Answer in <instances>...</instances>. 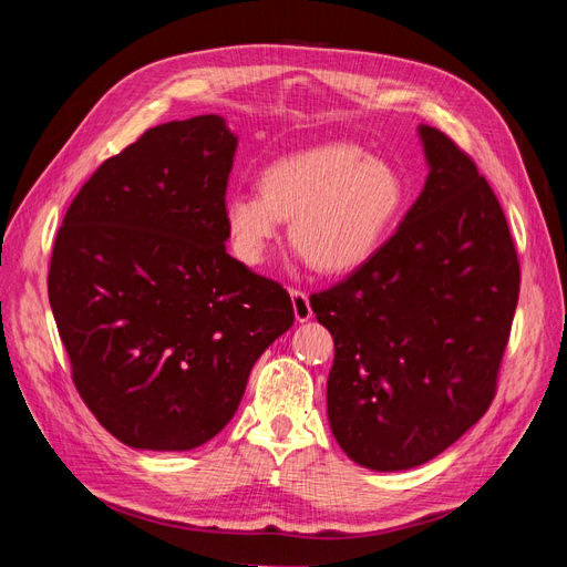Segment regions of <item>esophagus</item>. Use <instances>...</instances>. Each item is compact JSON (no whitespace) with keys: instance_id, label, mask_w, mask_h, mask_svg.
I'll return each mask as SVG.
<instances>
[{"instance_id":"obj_1","label":"esophagus","mask_w":567,"mask_h":567,"mask_svg":"<svg viewBox=\"0 0 567 567\" xmlns=\"http://www.w3.org/2000/svg\"><path fill=\"white\" fill-rule=\"evenodd\" d=\"M290 300H293V312H296V319H298L300 323L312 317L310 298H307L305 290H290Z\"/></svg>"}]
</instances>
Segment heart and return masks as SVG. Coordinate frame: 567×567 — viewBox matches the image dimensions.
I'll use <instances>...</instances> for the list:
<instances>
[{
    "label": "heart",
    "mask_w": 567,
    "mask_h": 567,
    "mask_svg": "<svg viewBox=\"0 0 567 567\" xmlns=\"http://www.w3.org/2000/svg\"><path fill=\"white\" fill-rule=\"evenodd\" d=\"M260 194H231L225 225L234 252L262 265L290 219V244L321 274H348L369 262L398 225L406 186L392 163L350 142H329L269 163Z\"/></svg>",
    "instance_id": "1"
}]
</instances>
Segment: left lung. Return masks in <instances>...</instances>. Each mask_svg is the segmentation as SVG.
Here are the masks:
<instances>
[{
  "label": "left lung",
  "instance_id": "8db88e82",
  "mask_svg": "<svg viewBox=\"0 0 567 567\" xmlns=\"http://www.w3.org/2000/svg\"><path fill=\"white\" fill-rule=\"evenodd\" d=\"M425 186L388 241L310 298L331 331L340 450L371 471L435 458L483 419L516 315L520 265L499 200L447 134L419 125Z\"/></svg>",
  "mask_w": 567,
  "mask_h": 567
}]
</instances>
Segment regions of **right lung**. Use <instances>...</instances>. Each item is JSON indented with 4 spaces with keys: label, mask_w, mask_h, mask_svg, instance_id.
Returning a JSON list of instances; mask_svg holds the SVG:
<instances>
[{
    "label": "right lung",
    "mask_w": 567,
    "mask_h": 567,
    "mask_svg": "<svg viewBox=\"0 0 567 567\" xmlns=\"http://www.w3.org/2000/svg\"><path fill=\"white\" fill-rule=\"evenodd\" d=\"M236 144L221 115L151 127L96 169L56 234L47 284L73 381L127 447L213 440L293 326L286 290L225 246Z\"/></svg>",
    "instance_id": "add662e5"
}]
</instances>
